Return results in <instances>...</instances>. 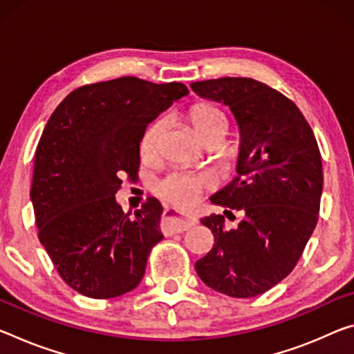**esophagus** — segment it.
Masks as SVG:
<instances>
[{
    "mask_svg": "<svg viewBox=\"0 0 354 354\" xmlns=\"http://www.w3.org/2000/svg\"><path fill=\"white\" fill-rule=\"evenodd\" d=\"M195 223H197V218L194 217H183L179 216L170 207H167L164 211V216H162V232L165 234H173V233H181L186 232V230L192 228Z\"/></svg>",
    "mask_w": 354,
    "mask_h": 354,
    "instance_id": "obj_1",
    "label": "esophagus"
}]
</instances>
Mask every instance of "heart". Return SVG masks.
<instances>
[{"label": "heart", "mask_w": 354, "mask_h": 354, "mask_svg": "<svg viewBox=\"0 0 354 354\" xmlns=\"http://www.w3.org/2000/svg\"><path fill=\"white\" fill-rule=\"evenodd\" d=\"M187 120L200 138H203L206 133L216 131V129L228 127L227 116L216 106L207 104L190 106V110L187 111ZM165 121L159 120L145 131L142 142H140V153H142L143 159H153L159 153L162 138L165 136ZM211 186L212 181L207 176L176 173V175L168 176L159 183L157 192L173 206L179 207V209H187V207H192L197 203L205 190Z\"/></svg>", "instance_id": "heart-1"}]
</instances>
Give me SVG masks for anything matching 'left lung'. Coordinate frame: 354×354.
<instances>
[{"instance_id":"obj_1","label":"left lung","mask_w":354,"mask_h":354,"mask_svg":"<svg viewBox=\"0 0 354 354\" xmlns=\"http://www.w3.org/2000/svg\"><path fill=\"white\" fill-rule=\"evenodd\" d=\"M201 97L230 106L241 131L238 176L211 203L243 212L238 228L223 216L201 223L214 245L195 263L207 287L232 298H254L293 271L318 222L322 154L304 115L282 93L248 77L192 83Z\"/></svg>"}]
</instances>
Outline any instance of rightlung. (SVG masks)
<instances>
[{
    "mask_svg": "<svg viewBox=\"0 0 354 354\" xmlns=\"http://www.w3.org/2000/svg\"><path fill=\"white\" fill-rule=\"evenodd\" d=\"M187 94L178 82L120 77L74 89L47 121L30 192L37 236L80 295L116 298L143 279L151 249L164 238L162 206L148 198L131 217L115 194L122 178H137L147 126Z\"/></svg>",
    "mask_w": 354,
    "mask_h": 354,
    "instance_id": "right-lung-1",
    "label": "right lung"
}]
</instances>
